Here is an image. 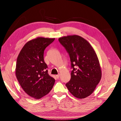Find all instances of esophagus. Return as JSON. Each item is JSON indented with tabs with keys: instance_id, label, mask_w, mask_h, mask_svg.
<instances>
[{
	"instance_id": "esophagus-1",
	"label": "esophagus",
	"mask_w": 121,
	"mask_h": 121,
	"mask_svg": "<svg viewBox=\"0 0 121 121\" xmlns=\"http://www.w3.org/2000/svg\"><path fill=\"white\" fill-rule=\"evenodd\" d=\"M56 77L57 78H59V77H60V74H57V75H56Z\"/></svg>"
}]
</instances>
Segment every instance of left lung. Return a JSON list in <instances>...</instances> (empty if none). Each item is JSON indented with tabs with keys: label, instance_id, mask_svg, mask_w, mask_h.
Returning <instances> with one entry per match:
<instances>
[{
	"label": "left lung",
	"instance_id": "8db88e82",
	"mask_svg": "<svg viewBox=\"0 0 121 121\" xmlns=\"http://www.w3.org/2000/svg\"><path fill=\"white\" fill-rule=\"evenodd\" d=\"M58 40L69 56L73 69L66 86L75 97L85 98L92 94L101 78L97 55L89 42L79 36H64Z\"/></svg>",
	"mask_w": 121,
	"mask_h": 121
}]
</instances>
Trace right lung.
<instances>
[{
	"label": "right lung",
	"instance_id": "right-lung-1",
	"mask_svg": "<svg viewBox=\"0 0 121 121\" xmlns=\"http://www.w3.org/2000/svg\"><path fill=\"white\" fill-rule=\"evenodd\" d=\"M54 40L38 37L30 40L25 44L17 57V78L24 92L36 99L47 95L55 83V79L48 73L43 60L44 49Z\"/></svg>",
	"mask_w": 121,
	"mask_h": 121
}]
</instances>
